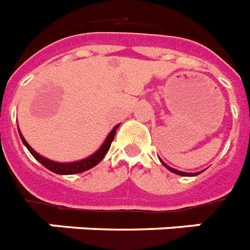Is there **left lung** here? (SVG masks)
<instances>
[{
	"mask_svg": "<svg viewBox=\"0 0 250 250\" xmlns=\"http://www.w3.org/2000/svg\"><path fill=\"white\" fill-rule=\"evenodd\" d=\"M160 159V157H159ZM160 161H161V164H163L164 167H167V170H170L171 173H174V174H178V175H183V177H195V175H199L201 173V171H197V173H186V171H181V170H177V169H174V167H170L169 165H167V164L164 163L163 160L160 159Z\"/></svg>",
	"mask_w": 250,
	"mask_h": 250,
	"instance_id": "8db88e82",
	"label": "left lung"
}]
</instances>
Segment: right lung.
<instances>
[{"instance_id": "add662e5", "label": "right lung", "mask_w": 250, "mask_h": 250, "mask_svg": "<svg viewBox=\"0 0 250 250\" xmlns=\"http://www.w3.org/2000/svg\"><path fill=\"white\" fill-rule=\"evenodd\" d=\"M119 126L120 124H117L112 130L109 131V134L107 135L105 141L103 142V145H102L95 152L91 153L90 156L85 157V159L83 160H79V161H71V163H58V161H53V160H50L47 159V157L42 156V155H40L39 152H36L35 149L28 145V142L24 139L23 134H21V130H19V127H18V130H19V135H21V142H23V145L27 147L28 151L32 153V156L35 157L39 163L42 164L46 169H49V170L53 171V173H57V174L61 175H69L89 170V169H91V167H94L95 165H98V164L101 163L102 160H103V157L105 156V153L108 152L109 147H111V143H112L113 138H115L116 130H117V127Z\"/></svg>"}]
</instances>
